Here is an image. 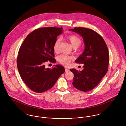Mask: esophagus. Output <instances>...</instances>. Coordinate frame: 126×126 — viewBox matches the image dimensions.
Returning a JSON list of instances; mask_svg holds the SVG:
<instances>
[{"label":"esophagus","instance_id":"34e87169","mask_svg":"<svg viewBox=\"0 0 126 126\" xmlns=\"http://www.w3.org/2000/svg\"><path fill=\"white\" fill-rule=\"evenodd\" d=\"M65 72H68L69 71V70L68 69H67V68H66V67H65Z\"/></svg>","mask_w":126,"mask_h":126}]
</instances>
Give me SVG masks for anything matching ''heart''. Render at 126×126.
<instances>
[{
  "label": "heart",
  "instance_id": "obj_1",
  "mask_svg": "<svg viewBox=\"0 0 126 126\" xmlns=\"http://www.w3.org/2000/svg\"><path fill=\"white\" fill-rule=\"evenodd\" d=\"M67 40L70 43L73 48H77L80 46L81 44V40L78 37L75 35H70L68 36L67 38ZM60 44V39L57 40L54 43L53 49L54 52L56 53H58L59 52ZM72 60L73 58L71 56H69L65 54H62L58 57V61L60 62V63L65 66L69 65Z\"/></svg>",
  "mask_w": 126,
  "mask_h": 126
}]
</instances>
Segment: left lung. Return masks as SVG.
<instances>
[{"mask_svg":"<svg viewBox=\"0 0 126 126\" xmlns=\"http://www.w3.org/2000/svg\"><path fill=\"white\" fill-rule=\"evenodd\" d=\"M69 31L79 34L83 39L84 50L75 62L83 64L84 69L81 71L75 69L70 70L74 76L73 86L86 92L96 87L108 71V47L103 38L92 30L79 27Z\"/></svg>","mask_w":126,"mask_h":126,"instance_id":"obj_1","label":"left lung"}]
</instances>
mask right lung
Returning <instances> with one entry per match:
<instances>
[{"mask_svg":"<svg viewBox=\"0 0 126 126\" xmlns=\"http://www.w3.org/2000/svg\"><path fill=\"white\" fill-rule=\"evenodd\" d=\"M63 28H41L34 30L24 40L19 50L17 65L20 75L32 91L40 93L51 89L65 72L61 65L46 68L45 62L56 63L53 46Z\"/></svg>","mask_w":126,"mask_h":126,"instance_id":"right-lung-1","label":"right lung"}]
</instances>
